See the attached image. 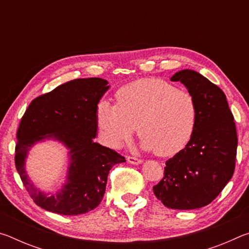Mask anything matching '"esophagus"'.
<instances>
[{
  "instance_id": "esophagus-1",
  "label": "esophagus",
  "mask_w": 249,
  "mask_h": 249,
  "mask_svg": "<svg viewBox=\"0 0 249 249\" xmlns=\"http://www.w3.org/2000/svg\"><path fill=\"white\" fill-rule=\"evenodd\" d=\"M127 161L129 163H132V165H141V163L142 162V159H138L136 157H130V156H128Z\"/></svg>"
}]
</instances>
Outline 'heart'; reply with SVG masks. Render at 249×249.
I'll use <instances>...</instances> for the list:
<instances>
[{
    "label": "heart",
    "mask_w": 249,
    "mask_h": 249,
    "mask_svg": "<svg viewBox=\"0 0 249 249\" xmlns=\"http://www.w3.org/2000/svg\"><path fill=\"white\" fill-rule=\"evenodd\" d=\"M116 104L102 100L96 120L104 140L120 148L136 130L141 146L161 157L183 149L197 123L196 100L191 92L178 89L162 79H140L116 92Z\"/></svg>",
    "instance_id": "heart-1"
}]
</instances>
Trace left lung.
I'll list each match as a JSON object with an SVG mask.
<instances>
[{"mask_svg": "<svg viewBox=\"0 0 249 249\" xmlns=\"http://www.w3.org/2000/svg\"><path fill=\"white\" fill-rule=\"evenodd\" d=\"M170 80L180 81L195 95L199 116L191 141L167 160L163 178L153 190L169 209H200L233 177L237 150L234 116L224 92L196 71L181 70Z\"/></svg>", "mask_w": 249, "mask_h": 249, "instance_id": "left-lung-1", "label": "left lung"}]
</instances>
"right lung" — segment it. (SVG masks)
<instances>
[{"instance_id":"obj_1","label":"right lung","mask_w":249,"mask_h":249,"mask_svg":"<svg viewBox=\"0 0 249 249\" xmlns=\"http://www.w3.org/2000/svg\"><path fill=\"white\" fill-rule=\"evenodd\" d=\"M101 78L75 79L32 101L20 121L15 166L35 203L53 213L79 215L102 201L111 168L126 160L115 150L94 142L98 134L96 107L108 90ZM53 139L70 150L65 184L56 195L37 189L24 170L28 151L36 142Z\"/></svg>"}]
</instances>
